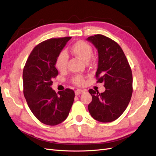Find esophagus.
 Instances as JSON below:
<instances>
[{
  "instance_id": "1",
  "label": "esophagus",
  "mask_w": 156,
  "mask_h": 156,
  "mask_svg": "<svg viewBox=\"0 0 156 156\" xmlns=\"http://www.w3.org/2000/svg\"><path fill=\"white\" fill-rule=\"evenodd\" d=\"M83 92H84V90H80V89H78L75 91V94L78 95H80V94H82Z\"/></svg>"
}]
</instances>
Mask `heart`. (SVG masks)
Returning <instances> with one entry per match:
<instances>
[{"label": "heart", "mask_w": 156, "mask_h": 156, "mask_svg": "<svg viewBox=\"0 0 156 156\" xmlns=\"http://www.w3.org/2000/svg\"><path fill=\"white\" fill-rule=\"evenodd\" d=\"M71 53L82 58L85 62H88L92 56V47L84 41H78L70 47ZM69 57L65 51L60 52L55 60V66L59 71H64L67 66ZM73 82L77 86H83L85 80L82 76L77 75L73 78Z\"/></svg>", "instance_id": "obj_1"}]
</instances>
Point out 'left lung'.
Wrapping results in <instances>:
<instances>
[{"instance_id": "8db88e82", "label": "left lung", "mask_w": 156, "mask_h": 156, "mask_svg": "<svg viewBox=\"0 0 156 156\" xmlns=\"http://www.w3.org/2000/svg\"><path fill=\"white\" fill-rule=\"evenodd\" d=\"M98 52V82L104 83L105 91L89 92L92 101L89 112L94 119L109 122L117 119L125 111L133 94V74L121 47L113 40L98 34L87 38Z\"/></svg>"}]
</instances>
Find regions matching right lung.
I'll list each match as a JSON object with an SVG mask.
<instances>
[{"mask_svg": "<svg viewBox=\"0 0 156 156\" xmlns=\"http://www.w3.org/2000/svg\"><path fill=\"white\" fill-rule=\"evenodd\" d=\"M71 37L46 40L35 46L23 70V95L30 110L39 121L54 126L67 118L73 104V90L57 94L52 79L58 74L55 60Z\"/></svg>", "mask_w": 156, "mask_h": 156, "instance_id": "right-lung-1", "label": "right lung"}]
</instances>
